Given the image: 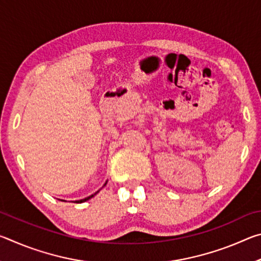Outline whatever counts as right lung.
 Here are the masks:
<instances>
[{"mask_svg":"<svg viewBox=\"0 0 261 261\" xmlns=\"http://www.w3.org/2000/svg\"><path fill=\"white\" fill-rule=\"evenodd\" d=\"M96 193H94V194H92V196H90V197H87V198H85V199H82V200H77V201H74V202H84V201H86V200H88V199H91L92 197H94Z\"/></svg>","mask_w":261,"mask_h":261,"instance_id":"right-lung-1","label":"right lung"}]
</instances>
